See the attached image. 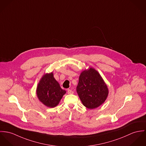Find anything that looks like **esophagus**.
Segmentation results:
<instances>
[{
	"mask_svg": "<svg viewBox=\"0 0 146 146\" xmlns=\"http://www.w3.org/2000/svg\"><path fill=\"white\" fill-rule=\"evenodd\" d=\"M67 92H68V94H73L74 93V92L72 90H70V89H68Z\"/></svg>",
	"mask_w": 146,
	"mask_h": 146,
	"instance_id": "1",
	"label": "esophagus"
}]
</instances>
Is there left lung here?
<instances>
[{
    "instance_id": "left-lung-1",
    "label": "left lung",
    "mask_w": 146,
    "mask_h": 146,
    "mask_svg": "<svg viewBox=\"0 0 146 146\" xmlns=\"http://www.w3.org/2000/svg\"><path fill=\"white\" fill-rule=\"evenodd\" d=\"M77 92L83 105L89 109H95L103 104L109 92L101 76L92 68L81 73Z\"/></svg>"
}]
</instances>
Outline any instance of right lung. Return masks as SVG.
Returning a JSON list of instances; mask_svg holds the SVG:
<instances>
[{"instance_id":"obj_1","label":"right lung","mask_w":146,"mask_h":146,"mask_svg":"<svg viewBox=\"0 0 146 146\" xmlns=\"http://www.w3.org/2000/svg\"><path fill=\"white\" fill-rule=\"evenodd\" d=\"M66 93L55 80L52 73L44 76L37 88V95L45 105L54 108L58 105L63 96Z\"/></svg>"}]
</instances>
